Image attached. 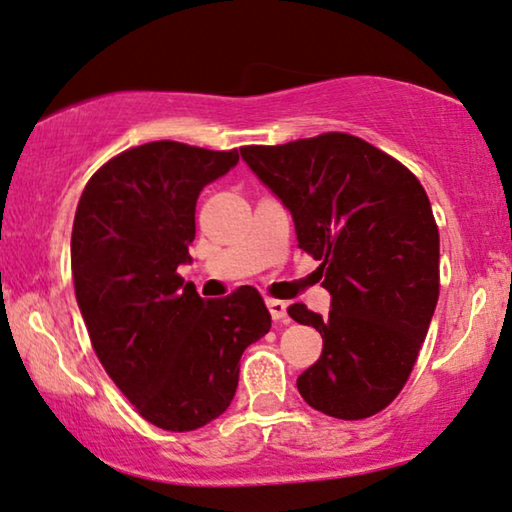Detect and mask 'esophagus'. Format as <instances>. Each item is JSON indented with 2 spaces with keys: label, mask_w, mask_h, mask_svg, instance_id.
Wrapping results in <instances>:
<instances>
[{
  "label": "esophagus",
  "mask_w": 512,
  "mask_h": 512,
  "mask_svg": "<svg viewBox=\"0 0 512 512\" xmlns=\"http://www.w3.org/2000/svg\"><path fill=\"white\" fill-rule=\"evenodd\" d=\"M266 305H269V312H271L273 322H282V324L289 322V317H287V303H285V301L269 299V301H266Z\"/></svg>",
  "instance_id": "34e87169"
}]
</instances>
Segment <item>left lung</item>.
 <instances>
[{
    "label": "left lung",
    "mask_w": 512,
    "mask_h": 512,
    "mask_svg": "<svg viewBox=\"0 0 512 512\" xmlns=\"http://www.w3.org/2000/svg\"><path fill=\"white\" fill-rule=\"evenodd\" d=\"M292 211L299 248L319 262L331 310L289 305L322 356L296 379L312 409L361 421L386 409L414 370L439 299V230L425 188L400 160L349 133L241 147Z\"/></svg>",
    "instance_id": "8db88e82"
}]
</instances>
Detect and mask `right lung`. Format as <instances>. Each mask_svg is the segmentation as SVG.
I'll list each match as a JSON object with an SVG mask.
<instances>
[{"instance_id": "obj_1", "label": "right lung", "mask_w": 512, "mask_h": 512, "mask_svg": "<svg viewBox=\"0 0 512 512\" xmlns=\"http://www.w3.org/2000/svg\"><path fill=\"white\" fill-rule=\"evenodd\" d=\"M236 163V149L140 144L98 167L75 209L71 269L91 347L137 414L170 432L230 407L241 354L271 329L255 287L204 301L177 273L197 197Z\"/></svg>"}]
</instances>
